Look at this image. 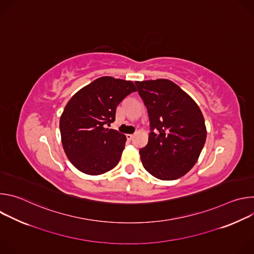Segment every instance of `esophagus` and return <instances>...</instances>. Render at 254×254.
<instances>
[{
	"mask_svg": "<svg viewBox=\"0 0 254 254\" xmlns=\"http://www.w3.org/2000/svg\"><path fill=\"white\" fill-rule=\"evenodd\" d=\"M127 138L128 140H131V139L133 138V134H127Z\"/></svg>",
	"mask_w": 254,
	"mask_h": 254,
	"instance_id": "esophagus-1",
	"label": "esophagus"
}]
</instances>
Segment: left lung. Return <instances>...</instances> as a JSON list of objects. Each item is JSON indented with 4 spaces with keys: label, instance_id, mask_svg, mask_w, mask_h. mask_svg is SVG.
I'll return each mask as SVG.
<instances>
[{
    "label": "left lung",
    "instance_id": "1",
    "mask_svg": "<svg viewBox=\"0 0 254 254\" xmlns=\"http://www.w3.org/2000/svg\"><path fill=\"white\" fill-rule=\"evenodd\" d=\"M135 85L151 126L147 146L139 150L143 168L160 180L183 177L197 163L207 136L200 107L169 79L135 81Z\"/></svg>",
    "mask_w": 254,
    "mask_h": 254
}]
</instances>
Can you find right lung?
<instances>
[{
  "instance_id": "right-lung-1",
  "label": "right lung",
  "mask_w": 254,
  "mask_h": 254,
  "mask_svg": "<svg viewBox=\"0 0 254 254\" xmlns=\"http://www.w3.org/2000/svg\"><path fill=\"white\" fill-rule=\"evenodd\" d=\"M132 81L102 76L72 96L60 117L64 152L76 169L87 175H101L120 162L127 137L107 128L116 120L117 106L131 92Z\"/></svg>"
}]
</instances>
